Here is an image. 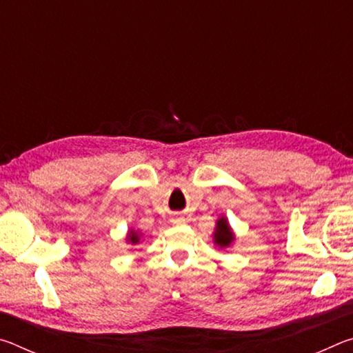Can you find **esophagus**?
<instances>
[{
  "instance_id": "1",
  "label": "esophagus",
  "mask_w": 353,
  "mask_h": 353,
  "mask_svg": "<svg viewBox=\"0 0 353 353\" xmlns=\"http://www.w3.org/2000/svg\"><path fill=\"white\" fill-rule=\"evenodd\" d=\"M171 223H172V224H183V223H185V218H182V216H174V218H171Z\"/></svg>"
}]
</instances>
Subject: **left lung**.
Returning <instances> with one entry per match:
<instances>
[{
	"mask_svg": "<svg viewBox=\"0 0 353 353\" xmlns=\"http://www.w3.org/2000/svg\"><path fill=\"white\" fill-rule=\"evenodd\" d=\"M212 238H213L214 246L219 249H227L235 244L236 235L229 224V219H227V216H224V214H221V216L216 219Z\"/></svg>",
	"mask_w": 353,
	"mask_h": 353,
	"instance_id": "left-lung-1",
	"label": "left lung"
}]
</instances>
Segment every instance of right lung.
<instances>
[{
	"mask_svg": "<svg viewBox=\"0 0 353 353\" xmlns=\"http://www.w3.org/2000/svg\"><path fill=\"white\" fill-rule=\"evenodd\" d=\"M143 240V234L139 229H134V227H130L126 234V243L130 244V246H137V244H140Z\"/></svg>",
	"mask_w": 353,
	"mask_h": 353,
	"instance_id": "add662e5",
	"label": "right lung"
}]
</instances>
